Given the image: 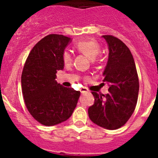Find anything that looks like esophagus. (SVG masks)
<instances>
[{
	"instance_id": "1",
	"label": "esophagus",
	"mask_w": 158,
	"mask_h": 158,
	"mask_svg": "<svg viewBox=\"0 0 158 158\" xmlns=\"http://www.w3.org/2000/svg\"><path fill=\"white\" fill-rule=\"evenodd\" d=\"M80 91H81V93H82V94H84V93H88V91H89V90H88V89H87V88H85V87H83V88H81V89H80Z\"/></svg>"
}]
</instances>
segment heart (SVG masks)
Returning <instances> with one entry per match:
<instances>
[{"label": "heart", "mask_w": 158, "mask_h": 158, "mask_svg": "<svg viewBox=\"0 0 158 158\" xmlns=\"http://www.w3.org/2000/svg\"><path fill=\"white\" fill-rule=\"evenodd\" d=\"M77 51L86 55L91 60H94L100 53V45L95 40H81L74 45ZM62 59L65 65L72 62V55L69 51H65L62 54Z\"/></svg>", "instance_id": "obj_1"}]
</instances>
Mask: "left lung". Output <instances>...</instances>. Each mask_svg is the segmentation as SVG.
I'll return each mask as SVG.
<instances>
[{
    "label": "left lung",
    "mask_w": 158,
    "mask_h": 158,
    "mask_svg": "<svg viewBox=\"0 0 158 158\" xmlns=\"http://www.w3.org/2000/svg\"><path fill=\"white\" fill-rule=\"evenodd\" d=\"M108 46V60L104 71V81L109 89L106 96L93 92L94 104L89 107V116L95 124L116 130L126 123L136 107L139 82L134 58L120 40L103 35Z\"/></svg>",
    "instance_id": "1"
}]
</instances>
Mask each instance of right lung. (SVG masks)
Segmentation results:
<instances>
[{"instance_id": "1", "label": "right lung", "mask_w": 158, "mask_h": 158, "mask_svg": "<svg viewBox=\"0 0 158 158\" xmlns=\"http://www.w3.org/2000/svg\"><path fill=\"white\" fill-rule=\"evenodd\" d=\"M71 38L49 35L31 51L21 76L25 105L44 126H54L72 115L81 93L58 84L56 73L64 68L62 54Z\"/></svg>"}]
</instances>
